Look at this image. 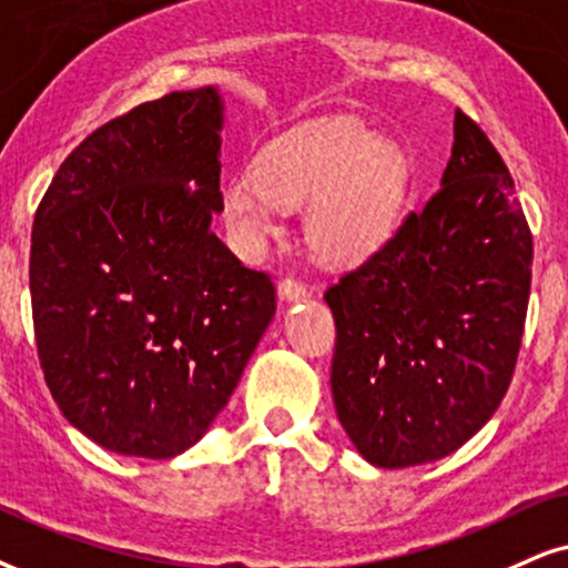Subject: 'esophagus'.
<instances>
[{
  "instance_id": "1",
  "label": "esophagus",
  "mask_w": 568,
  "mask_h": 568,
  "mask_svg": "<svg viewBox=\"0 0 568 568\" xmlns=\"http://www.w3.org/2000/svg\"><path fill=\"white\" fill-rule=\"evenodd\" d=\"M278 297H282L284 303H300V300L307 297V286L303 282H297V278H282V282H278Z\"/></svg>"
}]
</instances>
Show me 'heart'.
<instances>
[{
	"label": "heart",
	"instance_id": "obj_1",
	"mask_svg": "<svg viewBox=\"0 0 568 568\" xmlns=\"http://www.w3.org/2000/svg\"><path fill=\"white\" fill-rule=\"evenodd\" d=\"M408 165L366 125L334 118L292 131L221 189L231 240L257 252L282 231L284 207H305L307 240L326 261L358 263L387 242L400 215Z\"/></svg>",
	"mask_w": 568,
	"mask_h": 568
}]
</instances>
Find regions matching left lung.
<instances>
[{
    "label": "left lung",
    "mask_w": 568,
    "mask_h": 568,
    "mask_svg": "<svg viewBox=\"0 0 568 568\" xmlns=\"http://www.w3.org/2000/svg\"><path fill=\"white\" fill-rule=\"evenodd\" d=\"M453 134L437 194L324 295L337 324L334 408L382 468L429 464L468 443L519 358L527 219L485 131L455 110Z\"/></svg>",
    "instance_id": "obj_1"
}]
</instances>
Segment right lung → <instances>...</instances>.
<instances>
[{
  "label": "right lung",
  "instance_id": "obj_1",
  "mask_svg": "<svg viewBox=\"0 0 568 568\" xmlns=\"http://www.w3.org/2000/svg\"><path fill=\"white\" fill-rule=\"evenodd\" d=\"M223 97L171 91L83 139L31 234L41 371L97 445L173 458L210 429L276 313V290L213 234Z\"/></svg>",
  "mask_w": 568,
  "mask_h": 568
}]
</instances>
